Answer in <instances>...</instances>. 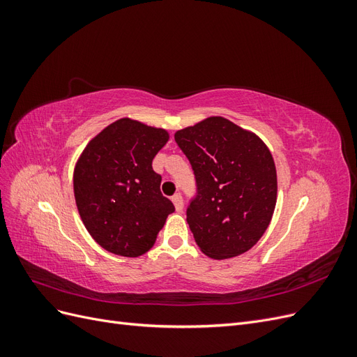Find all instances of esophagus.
<instances>
[{"instance_id": "34e87169", "label": "esophagus", "mask_w": 357, "mask_h": 357, "mask_svg": "<svg viewBox=\"0 0 357 357\" xmlns=\"http://www.w3.org/2000/svg\"><path fill=\"white\" fill-rule=\"evenodd\" d=\"M171 201L174 202V207H176L177 211H181V210H183V197L180 195V193H176V195L171 198Z\"/></svg>"}]
</instances>
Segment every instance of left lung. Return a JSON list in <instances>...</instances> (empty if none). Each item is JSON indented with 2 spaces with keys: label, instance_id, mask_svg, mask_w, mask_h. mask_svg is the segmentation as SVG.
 I'll return each instance as SVG.
<instances>
[{
  "label": "left lung",
  "instance_id": "left-lung-1",
  "mask_svg": "<svg viewBox=\"0 0 357 357\" xmlns=\"http://www.w3.org/2000/svg\"><path fill=\"white\" fill-rule=\"evenodd\" d=\"M174 138L195 176L186 220L198 247L213 259L250 250L271 222L277 201L268 147L223 117L181 129Z\"/></svg>",
  "mask_w": 357,
  "mask_h": 357
}]
</instances>
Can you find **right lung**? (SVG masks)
Listing matches in <instances>:
<instances>
[{"mask_svg":"<svg viewBox=\"0 0 357 357\" xmlns=\"http://www.w3.org/2000/svg\"><path fill=\"white\" fill-rule=\"evenodd\" d=\"M167 142L164 129L121 119L83 150L74 169L75 204L86 229L107 252L144 255L174 213L152 168Z\"/></svg>","mask_w":357,"mask_h":357,"instance_id":"right-lung-1","label":"right lung"}]
</instances>
